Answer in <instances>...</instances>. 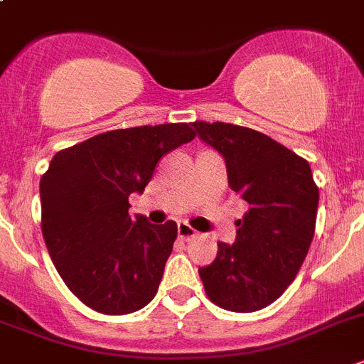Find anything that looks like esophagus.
<instances>
[{
  "mask_svg": "<svg viewBox=\"0 0 364 364\" xmlns=\"http://www.w3.org/2000/svg\"><path fill=\"white\" fill-rule=\"evenodd\" d=\"M178 235L181 237L183 240H190V239H193V237L198 235V232H196V230H193L188 223L181 220V223L178 224Z\"/></svg>",
  "mask_w": 364,
  "mask_h": 364,
  "instance_id": "esophagus-1",
  "label": "esophagus"
}]
</instances>
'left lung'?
<instances>
[{
    "label": "left lung",
    "mask_w": 364,
    "mask_h": 364,
    "mask_svg": "<svg viewBox=\"0 0 364 364\" xmlns=\"http://www.w3.org/2000/svg\"><path fill=\"white\" fill-rule=\"evenodd\" d=\"M226 163L228 185L250 205L233 244L219 242L199 267L205 291L220 309L255 312L282 296L296 278L316 228L320 192L309 163L269 136L224 122H193Z\"/></svg>",
    "instance_id": "1"
}]
</instances>
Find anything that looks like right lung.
<instances>
[{
    "instance_id": "obj_1",
    "label": "right lung",
    "mask_w": 364,
    "mask_h": 364,
    "mask_svg": "<svg viewBox=\"0 0 364 364\" xmlns=\"http://www.w3.org/2000/svg\"><path fill=\"white\" fill-rule=\"evenodd\" d=\"M196 138L188 124L102 132L57 152L41 178V230L68 289L102 314L140 311L156 296L178 224L129 215L166 152Z\"/></svg>"
}]
</instances>
